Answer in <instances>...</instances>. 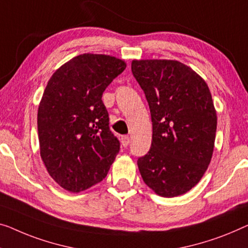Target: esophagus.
Returning <instances> with one entry per match:
<instances>
[{
	"instance_id": "esophagus-1",
	"label": "esophagus",
	"mask_w": 248,
	"mask_h": 248,
	"mask_svg": "<svg viewBox=\"0 0 248 248\" xmlns=\"http://www.w3.org/2000/svg\"><path fill=\"white\" fill-rule=\"evenodd\" d=\"M129 141H130V139H129L128 136L121 137V145H123L124 147H127L129 145Z\"/></svg>"
}]
</instances>
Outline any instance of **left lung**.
Wrapping results in <instances>:
<instances>
[{"mask_svg":"<svg viewBox=\"0 0 248 248\" xmlns=\"http://www.w3.org/2000/svg\"><path fill=\"white\" fill-rule=\"evenodd\" d=\"M153 121L151 148L138 159L143 182L161 197L186 194L212 160L217 114L205 80L176 60H134Z\"/></svg>","mask_w":248,"mask_h":248,"instance_id":"8db88e82","label":"left lung"}]
</instances>
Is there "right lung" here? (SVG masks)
Returning a JSON list of instances; mask_svg holds the SVG:
<instances>
[{
	"mask_svg": "<svg viewBox=\"0 0 248 248\" xmlns=\"http://www.w3.org/2000/svg\"><path fill=\"white\" fill-rule=\"evenodd\" d=\"M125 66L111 55L80 54L46 84L38 109L40 155L49 175L65 190L80 193L100 183L119 153L101 98Z\"/></svg>",
	"mask_w": 248,
	"mask_h": 248,
	"instance_id": "1",
	"label": "right lung"
}]
</instances>
